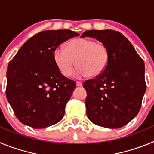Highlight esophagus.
<instances>
[{"label":"esophagus","mask_w":154,"mask_h":154,"mask_svg":"<svg viewBox=\"0 0 154 154\" xmlns=\"http://www.w3.org/2000/svg\"><path fill=\"white\" fill-rule=\"evenodd\" d=\"M76 85L77 86H82V82H76Z\"/></svg>","instance_id":"1"}]
</instances>
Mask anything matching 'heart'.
Masks as SVG:
<instances>
[{
	"instance_id": "b5f03b06",
	"label": "heart",
	"mask_w": 154,
	"mask_h": 154,
	"mask_svg": "<svg viewBox=\"0 0 154 154\" xmlns=\"http://www.w3.org/2000/svg\"><path fill=\"white\" fill-rule=\"evenodd\" d=\"M109 51L103 43L87 38L69 41L65 49L57 48L54 51V60L62 75L69 77L75 67H79V75L96 77L106 70L109 62Z\"/></svg>"
}]
</instances>
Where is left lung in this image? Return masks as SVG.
I'll return each instance as SVG.
<instances>
[{
    "label": "left lung",
    "mask_w": 154,
    "mask_h": 154,
    "mask_svg": "<svg viewBox=\"0 0 154 154\" xmlns=\"http://www.w3.org/2000/svg\"><path fill=\"white\" fill-rule=\"evenodd\" d=\"M91 37L106 45L109 62L106 70L83 83L86 90V114L94 124L117 129L138 114L146 92L145 65L130 41L113 30H89Z\"/></svg>",
    "instance_id": "obj_1"
}]
</instances>
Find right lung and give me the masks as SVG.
<instances>
[{
	"mask_svg": "<svg viewBox=\"0 0 154 154\" xmlns=\"http://www.w3.org/2000/svg\"><path fill=\"white\" fill-rule=\"evenodd\" d=\"M79 35L71 30L41 31L28 39L9 62L6 96L16 117L24 125L42 129L63 118L76 84L61 73L54 51Z\"/></svg>",
	"mask_w": 154,
	"mask_h": 154,
	"instance_id": "1",
	"label": "right lung"
}]
</instances>
